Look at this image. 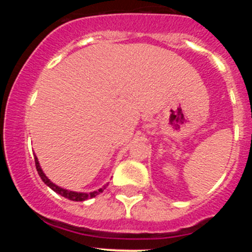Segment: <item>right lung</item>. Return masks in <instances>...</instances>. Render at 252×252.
Returning <instances> with one entry per match:
<instances>
[{
	"label": "right lung",
	"mask_w": 252,
	"mask_h": 252,
	"mask_svg": "<svg viewBox=\"0 0 252 252\" xmlns=\"http://www.w3.org/2000/svg\"><path fill=\"white\" fill-rule=\"evenodd\" d=\"M34 159H35V166H36V171H37V173H39L40 178L42 179V182H44L48 188H51L53 191L57 192V194H60L61 196L65 197V199L72 200V201H85V200H88V199H93V197H95L96 195H98L100 192H102L103 190L106 189V187L108 185V184L103 185V187L100 188L98 190H95V191H91V192H78V191H72V190L63 189V188L58 187V185H56L55 183H52L50 179H48V178L46 177V174H45L44 171L41 169V166H40V163H39V159H37V157L35 156V155H34Z\"/></svg>",
	"instance_id": "right-lung-1"
}]
</instances>
